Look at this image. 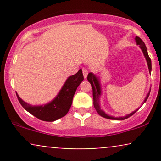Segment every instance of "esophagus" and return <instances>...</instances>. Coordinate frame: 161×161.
<instances>
[{
  "mask_svg": "<svg viewBox=\"0 0 161 161\" xmlns=\"http://www.w3.org/2000/svg\"><path fill=\"white\" fill-rule=\"evenodd\" d=\"M82 73H83V75H84V78L86 79L87 75L88 74V70L86 68H84V69H82Z\"/></svg>",
  "mask_w": 161,
  "mask_h": 161,
  "instance_id": "obj_1",
  "label": "esophagus"
}]
</instances>
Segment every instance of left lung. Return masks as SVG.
<instances>
[{"instance_id":"8db88e82","label":"left lung","mask_w":161,"mask_h":161,"mask_svg":"<svg viewBox=\"0 0 161 161\" xmlns=\"http://www.w3.org/2000/svg\"><path fill=\"white\" fill-rule=\"evenodd\" d=\"M136 43H137V45H139V47H141L142 52H143L144 55H145L146 60H147V66H148L149 73H151V60L150 57H149V56H148V53H147V47H146V46L145 45V43H144L143 41H142L141 38H139V37L136 36ZM87 79H88V82H90V84H91L92 88L94 107H95V110H97V114H98L100 116H103V117L107 118V119H117V120H123V119L130 117L131 116L133 115L138 110H135V111L132 112V114H129V115H126L125 116H124V117H114V116H110L108 115V114H106L102 110H101V108H100V105H99V97H100V95H101V87H100V83H99L98 79H97V77H96L95 75L93 74V73H90L88 74ZM150 92H151V90L149 91L148 93H147V96H146L143 104L146 101H147V99L148 98L149 95H150Z\"/></svg>"}]
</instances>
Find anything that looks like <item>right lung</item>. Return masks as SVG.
<instances>
[{
    "label": "right lung",
    "mask_w": 161,
    "mask_h": 161,
    "mask_svg": "<svg viewBox=\"0 0 161 161\" xmlns=\"http://www.w3.org/2000/svg\"><path fill=\"white\" fill-rule=\"evenodd\" d=\"M83 79L82 71L79 69L78 73L67 79L58 95L51 102L44 106H32L23 101L17 94L16 96L23 108L38 119L47 122L55 121L65 116L69 111L77 87Z\"/></svg>",
    "instance_id": "right-lung-1"
}]
</instances>
